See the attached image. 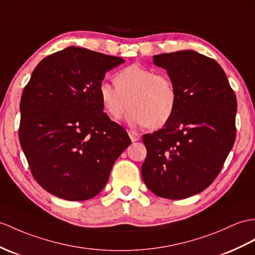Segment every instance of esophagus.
I'll return each mask as SVG.
<instances>
[{"instance_id": "1", "label": "esophagus", "mask_w": 255, "mask_h": 255, "mask_svg": "<svg viewBox=\"0 0 255 255\" xmlns=\"http://www.w3.org/2000/svg\"><path fill=\"white\" fill-rule=\"evenodd\" d=\"M128 136H129V138H131L132 141L138 140L139 137H140V135L137 132H135V131H128Z\"/></svg>"}]
</instances>
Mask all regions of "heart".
Instances as JSON below:
<instances>
[{
  "label": "heart",
  "mask_w": 255,
  "mask_h": 255,
  "mask_svg": "<svg viewBox=\"0 0 255 255\" xmlns=\"http://www.w3.org/2000/svg\"><path fill=\"white\" fill-rule=\"evenodd\" d=\"M115 85L102 82L98 95L104 110L118 121L132 110L127 121L132 127L157 128L170 121L177 104L175 86L165 74L139 65H131L116 73Z\"/></svg>",
  "instance_id": "1"
}]
</instances>
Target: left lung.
Wrapping results in <instances>:
<instances>
[{"label":"left lung","mask_w":255,"mask_h":255,"mask_svg":"<svg viewBox=\"0 0 255 255\" xmlns=\"http://www.w3.org/2000/svg\"><path fill=\"white\" fill-rule=\"evenodd\" d=\"M175 86L170 121L142 136L147 149L141 176L149 190L184 199L212 184L236 138L237 99L222 67L191 49L153 56Z\"/></svg>","instance_id":"8db88e82"}]
</instances>
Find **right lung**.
<instances>
[{"mask_svg":"<svg viewBox=\"0 0 255 255\" xmlns=\"http://www.w3.org/2000/svg\"><path fill=\"white\" fill-rule=\"evenodd\" d=\"M124 63L70 46L41 60L20 101L19 140L35 181L69 201L95 197L116 160L131 145L128 133L103 113L98 86Z\"/></svg>","mask_w":255,"mask_h":255,"instance_id":"1","label":"right lung"}]
</instances>
